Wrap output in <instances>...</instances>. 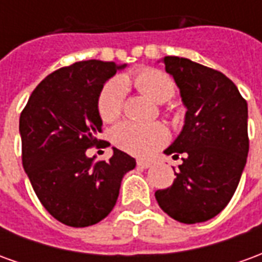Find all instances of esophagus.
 <instances>
[{
    "instance_id": "1",
    "label": "esophagus",
    "mask_w": 262,
    "mask_h": 262,
    "mask_svg": "<svg viewBox=\"0 0 262 262\" xmlns=\"http://www.w3.org/2000/svg\"><path fill=\"white\" fill-rule=\"evenodd\" d=\"M151 161H147V160H137V167L140 168H150L151 167Z\"/></svg>"
}]
</instances>
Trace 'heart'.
Masks as SVG:
<instances>
[{
	"mask_svg": "<svg viewBox=\"0 0 262 262\" xmlns=\"http://www.w3.org/2000/svg\"><path fill=\"white\" fill-rule=\"evenodd\" d=\"M133 85L137 91L156 102L164 103L176 94V84L170 75L156 69L139 70L132 75H119L109 81L98 97V114L103 122H114L123 111L125 86ZM168 130L161 123L142 125L136 122H123L114 129L112 140L126 153L146 157L163 147L168 142Z\"/></svg>",
	"mask_w": 262,
	"mask_h": 262,
	"instance_id": "heart-1",
	"label": "heart"
}]
</instances>
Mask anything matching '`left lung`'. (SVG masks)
<instances>
[{"mask_svg":"<svg viewBox=\"0 0 262 262\" xmlns=\"http://www.w3.org/2000/svg\"><path fill=\"white\" fill-rule=\"evenodd\" d=\"M163 61L187 114L181 133L164 150L174 159L184 156L182 164L156 199L170 217L193 225L219 214L236 192L247 163V102L217 70L176 56Z\"/></svg>","mask_w":262,"mask_h":262,"instance_id":"left-lung-1","label":"left lung"}]
</instances>
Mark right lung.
Instances as JSON below:
<instances>
[{
	"instance_id": "obj_1",
	"label": "right lung",
	"mask_w": 262,
	"mask_h": 262,
	"mask_svg": "<svg viewBox=\"0 0 262 262\" xmlns=\"http://www.w3.org/2000/svg\"><path fill=\"white\" fill-rule=\"evenodd\" d=\"M125 67L86 60L56 70L33 90L20 114L24 170L45 209L63 225L86 227L105 219L122 178L136 167V160L115 147L109 161L86 156V148L102 146L98 97Z\"/></svg>"
}]
</instances>
